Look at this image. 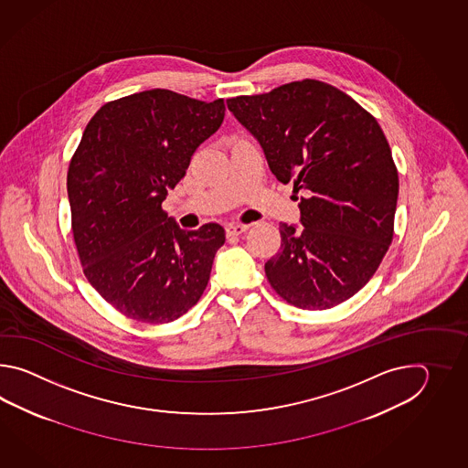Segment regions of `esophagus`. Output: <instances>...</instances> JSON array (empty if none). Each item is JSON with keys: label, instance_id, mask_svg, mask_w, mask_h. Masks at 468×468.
<instances>
[{"label": "esophagus", "instance_id": "esophagus-1", "mask_svg": "<svg viewBox=\"0 0 468 468\" xmlns=\"http://www.w3.org/2000/svg\"><path fill=\"white\" fill-rule=\"evenodd\" d=\"M248 229V224H229L226 228V234H228V238H232V236H240L242 232H246Z\"/></svg>", "mask_w": 468, "mask_h": 468}]
</instances>
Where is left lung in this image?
<instances>
[{
	"label": "left lung",
	"mask_w": 468,
	"mask_h": 468,
	"mask_svg": "<svg viewBox=\"0 0 468 468\" xmlns=\"http://www.w3.org/2000/svg\"><path fill=\"white\" fill-rule=\"evenodd\" d=\"M259 140L269 169L303 192V229L281 224V248L264 264L289 304L329 309L355 296L388 250L397 165L377 119L345 91L306 79L228 100Z\"/></svg>",
	"instance_id": "left-lung-1"
}]
</instances>
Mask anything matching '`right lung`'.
Instances as JSON below:
<instances>
[{"mask_svg": "<svg viewBox=\"0 0 468 468\" xmlns=\"http://www.w3.org/2000/svg\"><path fill=\"white\" fill-rule=\"evenodd\" d=\"M224 113L222 99L145 90L100 107L81 135L67 174L73 240L85 278L127 318L170 323L209 282L224 229H180L162 202Z\"/></svg>", "mask_w": 468, "mask_h": 468, "instance_id": "1", "label": "right lung"}]
</instances>
